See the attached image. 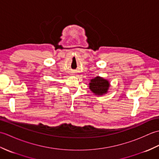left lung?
Returning a JSON list of instances; mask_svg holds the SVG:
<instances>
[{
  "mask_svg": "<svg viewBox=\"0 0 159 159\" xmlns=\"http://www.w3.org/2000/svg\"><path fill=\"white\" fill-rule=\"evenodd\" d=\"M109 87V81L100 76H97L91 80V83H89V89L96 95H102L106 93Z\"/></svg>",
  "mask_w": 159,
  "mask_h": 159,
  "instance_id": "left-lung-1",
  "label": "left lung"
}]
</instances>
